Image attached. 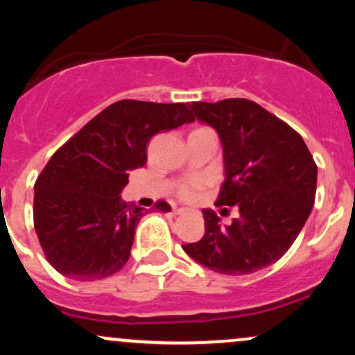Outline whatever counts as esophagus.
I'll return each mask as SVG.
<instances>
[{"mask_svg":"<svg viewBox=\"0 0 355 355\" xmlns=\"http://www.w3.org/2000/svg\"><path fill=\"white\" fill-rule=\"evenodd\" d=\"M173 214L175 215H183V214H187V210L185 209H177V210H173Z\"/></svg>","mask_w":355,"mask_h":355,"instance_id":"1","label":"esophagus"}]
</instances>
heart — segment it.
<instances>
[{"label":"heart","mask_w":355,"mask_h":355,"mask_svg":"<svg viewBox=\"0 0 355 355\" xmlns=\"http://www.w3.org/2000/svg\"><path fill=\"white\" fill-rule=\"evenodd\" d=\"M207 185H209V180L205 177L190 178V180L183 182L178 187V195H180V198H183V200H195Z\"/></svg>","instance_id":"b5f03b06"}]
</instances>
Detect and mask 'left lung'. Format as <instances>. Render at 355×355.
<instances>
[{
    "mask_svg": "<svg viewBox=\"0 0 355 355\" xmlns=\"http://www.w3.org/2000/svg\"><path fill=\"white\" fill-rule=\"evenodd\" d=\"M190 107L222 141L225 180L217 205H237L240 215L222 227L217 214L205 209V235L182 248L218 274H254L277 262L307 222L317 165L302 137L255 101H193Z\"/></svg>",
    "mask_w": 355,
    "mask_h": 355,
    "instance_id": "1",
    "label": "left lung"
}]
</instances>
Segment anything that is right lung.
<instances>
[{
	"mask_svg": "<svg viewBox=\"0 0 355 355\" xmlns=\"http://www.w3.org/2000/svg\"><path fill=\"white\" fill-rule=\"evenodd\" d=\"M193 120L183 103L120 100L56 150L36 178L33 203L36 235L55 270L89 282L123 268L150 211L121 200L128 172L146 164L153 135ZM155 207L172 210L166 202Z\"/></svg>",
	"mask_w": 355,
	"mask_h": 355,
	"instance_id": "obj_1",
	"label": "right lung"
}]
</instances>
